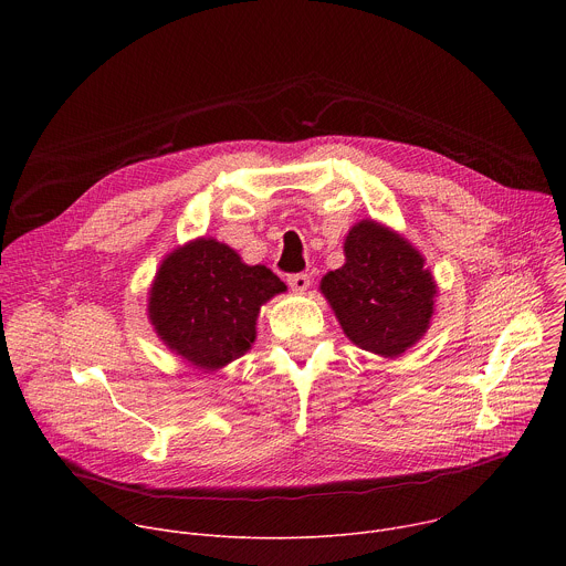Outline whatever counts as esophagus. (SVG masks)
<instances>
[{
    "mask_svg": "<svg viewBox=\"0 0 566 566\" xmlns=\"http://www.w3.org/2000/svg\"><path fill=\"white\" fill-rule=\"evenodd\" d=\"M289 286L293 289V291H306L308 289V284H311V277L306 275V273H293V275H289Z\"/></svg>",
    "mask_w": 566,
    "mask_h": 566,
    "instance_id": "esophagus-1",
    "label": "esophagus"
}]
</instances>
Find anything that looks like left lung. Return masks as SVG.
I'll list each match as a JSON object with an SVG mask.
<instances>
[{
	"mask_svg": "<svg viewBox=\"0 0 566 566\" xmlns=\"http://www.w3.org/2000/svg\"><path fill=\"white\" fill-rule=\"evenodd\" d=\"M345 266L322 277L347 338L365 352L394 358L428 329L437 286L423 258L376 221H360L345 239Z\"/></svg>",
	"mask_w": 566,
	"mask_h": 566,
	"instance_id": "left-lung-1",
	"label": "left lung"
}]
</instances>
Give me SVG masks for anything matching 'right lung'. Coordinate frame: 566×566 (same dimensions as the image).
Instances as JSON below:
<instances>
[{"label": "right lung", "instance_id": "obj_1", "mask_svg": "<svg viewBox=\"0 0 566 566\" xmlns=\"http://www.w3.org/2000/svg\"><path fill=\"white\" fill-rule=\"evenodd\" d=\"M284 289L271 269L241 264L219 241L197 239L160 264L149 319L172 352L219 369L251 349L260 306Z\"/></svg>", "mask_w": 566, "mask_h": 566}]
</instances>
